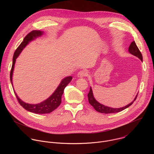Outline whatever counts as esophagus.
I'll use <instances>...</instances> for the list:
<instances>
[{"label": "esophagus", "mask_w": 154, "mask_h": 154, "mask_svg": "<svg viewBox=\"0 0 154 154\" xmlns=\"http://www.w3.org/2000/svg\"><path fill=\"white\" fill-rule=\"evenodd\" d=\"M87 75V73L85 71H80V72H78L77 74V77L79 78H82L83 77L85 76H86Z\"/></svg>", "instance_id": "esophagus-1"}]
</instances>
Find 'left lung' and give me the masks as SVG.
<instances>
[{
    "label": "left lung",
    "mask_w": 154,
    "mask_h": 154,
    "mask_svg": "<svg viewBox=\"0 0 154 154\" xmlns=\"http://www.w3.org/2000/svg\"><path fill=\"white\" fill-rule=\"evenodd\" d=\"M128 52L131 54L137 57H138V58L140 59V60L141 61H143V56L142 54L141 53V52L140 51L139 49L138 48L136 43L135 41L131 42L130 45L128 48ZM138 94H137L136 97H135L134 100L130 102L129 104L125 106L121 107V108H112V107H109L107 106H105L100 103H99V102H97L93 95V90L91 87H90V90L89 93L88 94V101L89 103L94 107V108L96 109V110L99 113H105V114H108V113H118V112H120L124 109H125V108H128V106H130L131 105H132V103H134V102L136 100Z\"/></svg>",
    "instance_id": "8db88e82"
}]
</instances>
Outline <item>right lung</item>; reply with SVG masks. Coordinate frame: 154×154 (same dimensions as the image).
<instances>
[{
    "instance_id": "right-lung-1",
    "label": "right lung",
    "mask_w": 154,
    "mask_h": 154,
    "mask_svg": "<svg viewBox=\"0 0 154 154\" xmlns=\"http://www.w3.org/2000/svg\"><path fill=\"white\" fill-rule=\"evenodd\" d=\"M43 33H44V32H42L40 30L32 31L24 38L23 41L20 43V45L19 46V47L17 48V49L14 52L13 58L12 67L10 72V80H11V83L13 88V81H12L13 74L14 64L16 63V58L19 57L21 52L23 51V49L27 46V45L30 42L35 40L38 37L41 36L43 35ZM72 79V76H68V77H64L63 79L61 80L60 83L57 88V89L51 94V96H49L45 100H44L36 104H30V103L24 102L18 97V96L17 95V94L14 91V92L20 105L24 109H26V110L36 114L49 113L53 112L54 110H55V109L60 105L61 102V96L63 94L65 87L71 82ZM13 90H14V88H13Z\"/></svg>"
}]
</instances>
